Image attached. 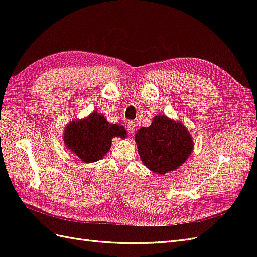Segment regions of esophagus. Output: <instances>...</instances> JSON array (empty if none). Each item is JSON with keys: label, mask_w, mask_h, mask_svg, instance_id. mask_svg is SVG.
Instances as JSON below:
<instances>
[{"label": "esophagus", "mask_w": 257, "mask_h": 257, "mask_svg": "<svg viewBox=\"0 0 257 257\" xmlns=\"http://www.w3.org/2000/svg\"><path fill=\"white\" fill-rule=\"evenodd\" d=\"M135 128H136L135 123H134L133 121H128V122H127V131L130 132L131 134H133V133H134V132H135Z\"/></svg>", "instance_id": "34e87169"}]
</instances>
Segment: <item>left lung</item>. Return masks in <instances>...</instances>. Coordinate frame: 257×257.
Returning <instances> with one entry per match:
<instances>
[{
    "instance_id": "obj_1",
    "label": "left lung",
    "mask_w": 257,
    "mask_h": 257,
    "mask_svg": "<svg viewBox=\"0 0 257 257\" xmlns=\"http://www.w3.org/2000/svg\"><path fill=\"white\" fill-rule=\"evenodd\" d=\"M139 157L154 174L164 175L180 167L193 151L194 141L180 122L165 114L154 116L149 127L135 134Z\"/></svg>"
}]
</instances>
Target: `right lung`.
Returning a JSON list of instances; mask_svg holds the SVG:
<instances>
[{
	"mask_svg": "<svg viewBox=\"0 0 257 257\" xmlns=\"http://www.w3.org/2000/svg\"><path fill=\"white\" fill-rule=\"evenodd\" d=\"M114 136L124 138L126 130L118 124H109L103 114L93 111L87 118L69 123L63 138L67 149L81 161L92 163L104 158Z\"/></svg>",
	"mask_w": 257,
	"mask_h": 257,
	"instance_id": "right-lung-1",
	"label": "right lung"
}]
</instances>
